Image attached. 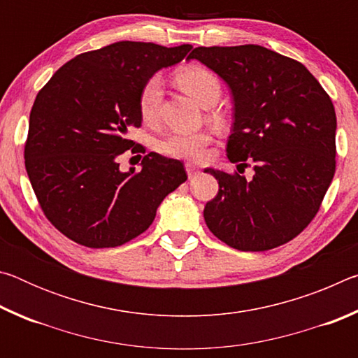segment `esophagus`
<instances>
[{
    "instance_id": "34e87169",
    "label": "esophagus",
    "mask_w": 358,
    "mask_h": 358,
    "mask_svg": "<svg viewBox=\"0 0 358 358\" xmlns=\"http://www.w3.org/2000/svg\"><path fill=\"white\" fill-rule=\"evenodd\" d=\"M185 167H186V173H187V177L189 178H192V177H196V175H199V167L194 164V162H186L185 164Z\"/></svg>"
}]
</instances>
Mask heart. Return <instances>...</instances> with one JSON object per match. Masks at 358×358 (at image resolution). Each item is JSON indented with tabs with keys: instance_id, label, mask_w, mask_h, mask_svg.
Masks as SVG:
<instances>
[{
	"instance_id": "b5f03b06",
	"label": "heart",
	"mask_w": 358,
	"mask_h": 358,
	"mask_svg": "<svg viewBox=\"0 0 358 358\" xmlns=\"http://www.w3.org/2000/svg\"><path fill=\"white\" fill-rule=\"evenodd\" d=\"M177 82L180 88L202 107L213 106L221 98L222 87L220 78L201 66H191V68L180 71L177 74ZM161 101L162 82L159 77L153 76L142 85L141 93H138V113L145 123H153L157 118ZM210 142L211 134L208 131H173L157 142V150L166 156L197 161L205 156V150Z\"/></svg>"
}]
</instances>
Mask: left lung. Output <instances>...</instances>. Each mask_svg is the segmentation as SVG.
<instances>
[{
	"label": "left lung",
	"instance_id": "left-lung-1",
	"mask_svg": "<svg viewBox=\"0 0 358 358\" xmlns=\"http://www.w3.org/2000/svg\"><path fill=\"white\" fill-rule=\"evenodd\" d=\"M196 58L232 90L227 157L254 167L205 169L220 183L203 217L215 237L240 251H266L294 240L317 215L336 169V115L330 96L295 59L248 44L197 47Z\"/></svg>",
	"mask_w": 358,
	"mask_h": 358
}]
</instances>
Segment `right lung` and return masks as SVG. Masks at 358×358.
<instances>
[{"label": "right lung", "mask_w": 358, "mask_h": 358, "mask_svg": "<svg viewBox=\"0 0 358 358\" xmlns=\"http://www.w3.org/2000/svg\"><path fill=\"white\" fill-rule=\"evenodd\" d=\"M191 48L115 42L72 58L36 96L25 167L45 217L64 237L94 250L128 243L151 226L167 194L185 183L178 159L151 151L142 171L121 172L118 157L128 150L145 153L128 138L142 124V85Z\"/></svg>", "instance_id": "add662e5"}]
</instances>
